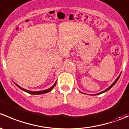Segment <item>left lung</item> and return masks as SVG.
<instances>
[{
  "label": "left lung",
  "mask_w": 129,
  "mask_h": 129,
  "mask_svg": "<svg viewBox=\"0 0 129 129\" xmlns=\"http://www.w3.org/2000/svg\"><path fill=\"white\" fill-rule=\"evenodd\" d=\"M120 74H120V75H119V76H118V77H117V79H116V80H115V81H114V82H113V83H112V85H110V86H109V87H108V88H107V89H105V90L102 91V92H100V93H96V94H94V95H99V94H101V93H104V92H107V91H108V90H109V89H111V88H112V87H113V86H114V85H115V83H116V82H117V80H119V77H120Z\"/></svg>",
  "instance_id": "1"
}]
</instances>
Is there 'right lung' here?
Masks as SVG:
<instances>
[{
	"mask_svg": "<svg viewBox=\"0 0 129 129\" xmlns=\"http://www.w3.org/2000/svg\"><path fill=\"white\" fill-rule=\"evenodd\" d=\"M56 83H57V81L55 82V84H54V85H52V86L51 87H50L49 89H46V90H41V91H30V90H26L25 89H23L22 87H20L19 85H18L17 84H15V85H17V86L19 88V89H20L21 90H22L25 91V92H27V93H30V94H32V95H40V94H43V93H47V92H50V91L52 90L53 89H54V87L55 86V85H56Z\"/></svg>",
	"mask_w": 129,
	"mask_h": 129,
	"instance_id": "1",
	"label": "right lung"
}]
</instances>
